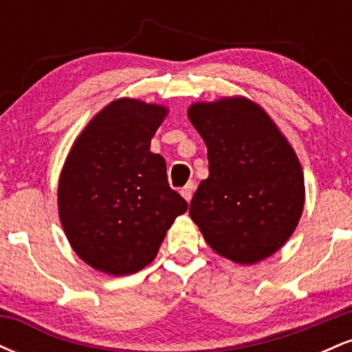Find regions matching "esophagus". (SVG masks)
Masks as SVG:
<instances>
[{"label": "esophagus", "instance_id": "esophagus-1", "mask_svg": "<svg viewBox=\"0 0 352 352\" xmlns=\"http://www.w3.org/2000/svg\"><path fill=\"white\" fill-rule=\"evenodd\" d=\"M195 188H197V184H195V182H188V184L185 185V187L180 190L182 197H184V199L187 200V201H190V200H192L193 192H195Z\"/></svg>", "mask_w": 352, "mask_h": 352}]
</instances>
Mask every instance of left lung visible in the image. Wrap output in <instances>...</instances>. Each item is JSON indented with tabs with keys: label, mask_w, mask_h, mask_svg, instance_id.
<instances>
[{
	"label": "left lung",
	"mask_w": 352,
	"mask_h": 352,
	"mask_svg": "<svg viewBox=\"0 0 352 352\" xmlns=\"http://www.w3.org/2000/svg\"><path fill=\"white\" fill-rule=\"evenodd\" d=\"M187 114L208 152V179L190 201V217L220 256L240 265L272 256L305 208V175L292 144L243 96L195 102Z\"/></svg>",
	"instance_id": "1"
}]
</instances>
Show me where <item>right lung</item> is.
<instances>
[{
	"label": "right lung",
	"instance_id": "obj_1",
	"mask_svg": "<svg viewBox=\"0 0 352 352\" xmlns=\"http://www.w3.org/2000/svg\"><path fill=\"white\" fill-rule=\"evenodd\" d=\"M168 114L160 104L120 98L89 120L66 157L59 220L76 254L98 272L125 276L157 256L188 205L167 182L151 140Z\"/></svg>",
	"mask_w": 352,
	"mask_h": 352
}]
</instances>
